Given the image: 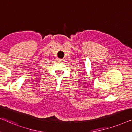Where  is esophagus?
Masks as SVG:
<instances>
[{"label": "esophagus", "mask_w": 132, "mask_h": 132, "mask_svg": "<svg viewBox=\"0 0 132 132\" xmlns=\"http://www.w3.org/2000/svg\"><path fill=\"white\" fill-rule=\"evenodd\" d=\"M57 60L58 61V62H62L63 59H57Z\"/></svg>", "instance_id": "obj_1"}]
</instances>
